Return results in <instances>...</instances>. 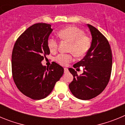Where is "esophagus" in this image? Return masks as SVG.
I'll return each mask as SVG.
<instances>
[{
	"label": "esophagus",
	"instance_id": "obj_1",
	"mask_svg": "<svg viewBox=\"0 0 125 125\" xmlns=\"http://www.w3.org/2000/svg\"><path fill=\"white\" fill-rule=\"evenodd\" d=\"M64 71L65 73H66L68 72V68H64Z\"/></svg>",
	"mask_w": 125,
	"mask_h": 125
}]
</instances>
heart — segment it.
Here are the masks:
<instances>
[{
    "instance_id": "heart-1",
    "label": "heart",
    "mask_w": 125,
    "mask_h": 125,
    "mask_svg": "<svg viewBox=\"0 0 125 125\" xmlns=\"http://www.w3.org/2000/svg\"><path fill=\"white\" fill-rule=\"evenodd\" d=\"M57 35L62 40L69 42L68 51L73 53L77 57H81L86 54L90 48L91 40L90 37L84 34L81 29L76 26L69 25L62 29ZM57 41L54 37L47 40V46L51 52H54L57 49ZM73 60V54H59L55 57V61L62 66H66Z\"/></svg>"
}]
</instances>
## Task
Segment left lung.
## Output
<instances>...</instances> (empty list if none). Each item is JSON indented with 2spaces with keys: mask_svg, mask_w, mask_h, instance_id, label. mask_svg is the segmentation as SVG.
<instances>
[{
  "mask_svg": "<svg viewBox=\"0 0 125 125\" xmlns=\"http://www.w3.org/2000/svg\"><path fill=\"white\" fill-rule=\"evenodd\" d=\"M88 26L92 36L91 47L83 59L73 66L78 69L83 66V73L78 75L74 69L69 68L74 78L69 89L76 98L83 100H91L103 91L112 69V52L108 39L96 27Z\"/></svg>",
  "mask_w": 125,
  "mask_h": 125,
  "instance_id": "1",
  "label": "left lung"
}]
</instances>
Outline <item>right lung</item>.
<instances>
[{
	"instance_id": "obj_1",
	"label": "right lung",
	"mask_w": 125,
	"mask_h": 125,
	"mask_svg": "<svg viewBox=\"0 0 125 125\" xmlns=\"http://www.w3.org/2000/svg\"><path fill=\"white\" fill-rule=\"evenodd\" d=\"M50 24L31 25L17 38L12 53V78L18 89L32 100L45 98L52 91L64 73L55 62L49 68L41 61L50 54L47 40L52 29Z\"/></svg>"
}]
</instances>
